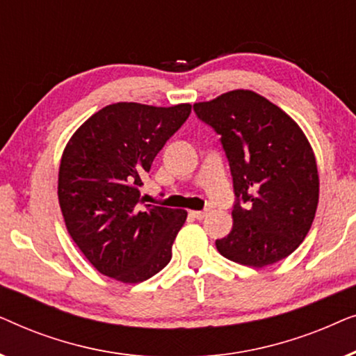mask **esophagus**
Segmentation results:
<instances>
[{"label":"esophagus","mask_w":356,"mask_h":356,"mask_svg":"<svg viewBox=\"0 0 356 356\" xmlns=\"http://www.w3.org/2000/svg\"><path fill=\"white\" fill-rule=\"evenodd\" d=\"M189 216H191L193 218H196V220H202V218L207 216V212L206 211H193V212H189Z\"/></svg>","instance_id":"esophagus-1"}]
</instances>
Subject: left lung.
Masks as SVG:
<instances>
[{"label":"left lung","mask_w":356,"mask_h":356,"mask_svg":"<svg viewBox=\"0 0 356 356\" xmlns=\"http://www.w3.org/2000/svg\"><path fill=\"white\" fill-rule=\"evenodd\" d=\"M230 165L233 228L216 241L227 259L264 267L290 256L308 235L319 201L318 165L300 126L251 90L194 104Z\"/></svg>","instance_id":"obj_1"}]
</instances>
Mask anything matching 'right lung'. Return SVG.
<instances>
[{
  "label": "right lung",
  "mask_w": 356,
  "mask_h": 356,
  "mask_svg": "<svg viewBox=\"0 0 356 356\" xmlns=\"http://www.w3.org/2000/svg\"><path fill=\"white\" fill-rule=\"evenodd\" d=\"M191 105L120 102L92 115L61 157L58 199L67 232L100 274L150 279L172 259L186 211L144 204L143 175L181 128Z\"/></svg>",
  "instance_id": "right-lung-1"
}]
</instances>
